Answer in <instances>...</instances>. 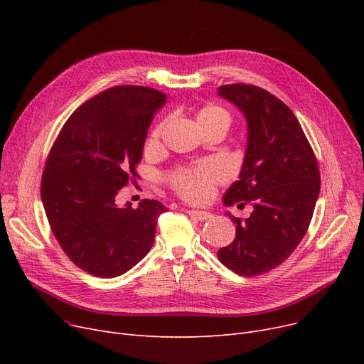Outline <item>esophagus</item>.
Returning <instances> with one entry per match:
<instances>
[{"mask_svg":"<svg viewBox=\"0 0 364 364\" xmlns=\"http://www.w3.org/2000/svg\"><path fill=\"white\" fill-rule=\"evenodd\" d=\"M187 213H188L190 217H193V218H196L199 221H206V220H209V218L213 217L211 214L206 213V211H196V209H190V211H187Z\"/></svg>","mask_w":364,"mask_h":364,"instance_id":"1","label":"esophagus"}]
</instances>
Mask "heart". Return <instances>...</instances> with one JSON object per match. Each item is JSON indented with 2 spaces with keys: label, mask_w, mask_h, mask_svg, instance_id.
<instances>
[{
  "label": "heart",
  "mask_w": 364,
  "mask_h": 364,
  "mask_svg": "<svg viewBox=\"0 0 364 364\" xmlns=\"http://www.w3.org/2000/svg\"><path fill=\"white\" fill-rule=\"evenodd\" d=\"M196 125L199 129L209 127V125H225L228 127V122H230V117L228 113L214 105H208L203 106L195 117ZM164 125H158L155 129L151 131L150 137H149V146H155L161 137ZM221 180V171L218 166L213 164H205L196 171L192 172H181L176 178H174V186L177 188V192L187 200H205L209 198L213 192V184Z\"/></svg>",
  "instance_id": "obj_1"
}]
</instances>
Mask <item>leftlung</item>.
<instances>
[{
  "label": "left lung",
  "mask_w": 364,
  "mask_h": 364,
  "mask_svg": "<svg viewBox=\"0 0 364 364\" xmlns=\"http://www.w3.org/2000/svg\"><path fill=\"white\" fill-rule=\"evenodd\" d=\"M246 119V150L239 174L223 196L225 206H254L236 224L235 240L218 259L239 276H258L280 265L307 233L320 193V172L313 149L292 110L255 85L218 88Z\"/></svg>",
  "instance_id": "8db88e82"
}]
</instances>
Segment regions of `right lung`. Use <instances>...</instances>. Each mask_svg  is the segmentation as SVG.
Listing matches in <instances>:
<instances>
[{
  "mask_svg": "<svg viewBox=\"0 0 364 364\" xmlns=\"http://www.w3.org/2000/svg\"><path fill=\"white\" fill-rule=\"evenodd\" d=\"M165 103L153 88H109L73 112L51 147L41 181L46 215L69 259L92 276L127 273L155 240L166 208L144 199L134 209L114 199L139 177L149 127Z\"/></svg>",
  "mask_w": 364,
  "mask_h": 364,
  "instance_id": "1",
  "label": "right lung"
}]
</instances>
